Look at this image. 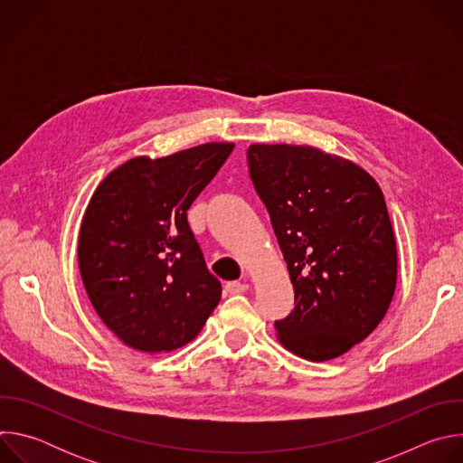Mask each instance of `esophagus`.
<instances>
[{
    "label": "esophagus",
    "instance_id": "1",
    "mask_svg": "<svg viewBox=\"0 0 463 463\" xmlns=\"http://www.w3.org/2000/svg\"><path fill=\"white\" fill-rule=\"evenodd\" d=\"M225 288L231 295H238V293H245L249 289V284H245V282H227Z\"/></svg>",
    "mask_w": 463,
    "mask_h": 463
}]
</instances>
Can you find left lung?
I'll return each instance as SVG.
<instances>
[{"instance_id":"1","label":"left lung","mask_w":463,"mask_h":463,"mask_svg":"<svg viewBox=\"0 0 463 463\" xmlns=\"http://www.w3.org/2000/svg\"><path fill=\"white\" fill-rule=\"evenodd\" d=\"M247 163L295 289L277 337L307 361L335 359L373 332L393 297L384 195L359 165L313 146L250 145Z\"/></svg>"}]
</instances>
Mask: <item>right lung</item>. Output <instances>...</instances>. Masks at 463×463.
Returning <instances> with one entry per match:
<instances>
[{
	"instance_id": "right-lung-1",
	"label": "right lung",
	"mask_w": 463,
	"mask_h": 463,
	"mask_svg": "<svg viewBox=\"0 0 463 463\" xmlns=\"http://www.w3.org/2000/svg\"><path fill=\"white\" fill-rule=\"evenodd\" d=\"M205 143L166 157H134L93 192L79 234L86 293L129 348L172 352L202 332L222 297L186 211L231 156Z\"/></svg>"
}]
</instances>
